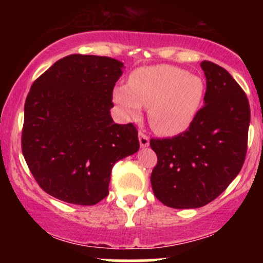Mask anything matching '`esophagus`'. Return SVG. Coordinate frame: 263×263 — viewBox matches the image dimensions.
<instances>
[{
	"label": "esophagus",
	"instance_id": "34e87169",
	"mask_svg": "<svg viewBox=\"0 0 263 263\" xmlns=\"http://www.w3.org/2000/svg\"><path fill=\"white\" fill-rule=\"evenodd\" d=\"M138 140H140L141 147H148L149 137L146 134H144V132L140 131V134H138Z\"/></svg>",
	"mask_w": 263,
	"mask_h": 263
}]
</instances>
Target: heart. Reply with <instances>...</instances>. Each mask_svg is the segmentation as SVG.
I'll list each match as a JSON object with an SVG mask.
<instances>
[{
  "mask_svg": "<svg viewBox=\"0 0 263 263\" xmlns=\"http://www.w3.org/2000/svg\"><path fill=\"white\" fill-rule=\"evenodd\" d=\"M206 84L199 75L173 65L143 66L129 75L128 85L115 90V101L129 119L148 106V120L157 134L177 136L188 129L200 112Z\"/></svg>",
  "mask_w": 263,
  "mask_h": 263,
  "instance_id": "obj_1",
  "label": "heart"
}]
</instances>
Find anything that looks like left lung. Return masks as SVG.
I'll list each match as a JSON object with an SVG mask.
<instances>
[{"label": "left lung", "instance_id": "8db88e82", "mask_svg": "<svg viewBox=\"0 0 263 263\" xmlns=\"http://www.w3.org/2000/svg\"><path fill=\"white\" fill-rule=\"evenodd\" d=\"M205 105L193 125L172 138H151L157 164L151 174L156 198L174 209L216 199L240 173L247 152L250 104L228 70L201 62Z\"/></svg>", "mask_w": 263, "mask_h": 263}]
</instances>
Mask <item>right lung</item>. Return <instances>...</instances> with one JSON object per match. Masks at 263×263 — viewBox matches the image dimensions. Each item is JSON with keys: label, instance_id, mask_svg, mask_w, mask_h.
<instances>
[{"label": "right lung", "instance_id": "add662e5", "mask_svg": "<svg viewBox=\"0 0 263 263\" xmlns=\"http://www.w3.org/2000/svg\"><path fill=\"white\" fill-rule=\"evenodd\" d=\"M123 64L71 54L34 80L25 102L22 153L38 185L52 197L95 205L108 194L114 164L140 148L134 123L111 119Z\"/></svg>", "mask_w": 263, "mask_h": 263}]
</instances>
